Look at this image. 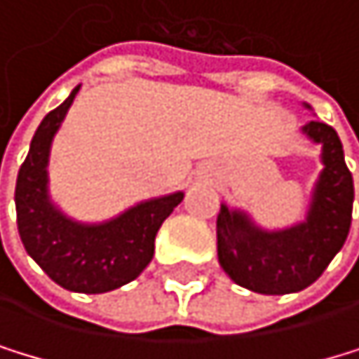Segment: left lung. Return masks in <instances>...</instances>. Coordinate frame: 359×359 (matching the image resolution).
<instances>
[{
    "instance_id": "8db88e82",
    "label": "left lung",
    "mask_w": 359,
    "mask_h": 359,
    "mask_svg": "<svg viewBox=\"0 0 359 359\" xmlns=\"http://www.w3.org/2000/svg\"><path fill=\"white\" fill-rule=\"evenodd\" d=\"M302 132L322 145L325 165L304 223L267 231L227 205H220L216 220L220 267L236 285L264 296H285L313 285L342 249L351 227L353 176L338 132L322 121H309Z\"/></svg>"
}]
</instances>
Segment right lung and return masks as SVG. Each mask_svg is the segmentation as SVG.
<instances>
[{
  "label": "right lung",
  "instance_id": "right-lung-1",
  "mask_svg": "<svg viewBox=\"0 0 359 359\" xmlns=\"http://www.w3.org/2000/svg\"><path fill=\"white\" fill-rule=\"evenodd\" d=\"M76 92L79 86L43 116L32 136L30 152L17 174V229L28 256L57 285L79 293H105L141 276L154 256L156 231L183 201V191L139 203L97 225L61 214L48 196V156Z\"/></svg>",
  "mask_w": 359,
  "mask_h": 359
}]
</instances>
